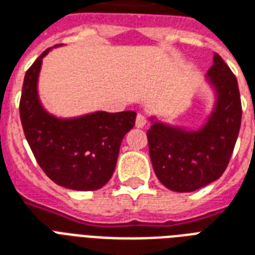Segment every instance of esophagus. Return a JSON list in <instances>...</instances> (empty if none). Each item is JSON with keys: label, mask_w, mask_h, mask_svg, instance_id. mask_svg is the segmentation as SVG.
I'll return each mask as SVG.
<instances>
[{"label": "esophagus", "mask_w": 255, "mask_h": 255, "mask_svg": "<svg viewBox=\"0 0 255 255\" xmlns=\"http://www.w3.org/2000/svg\"><path fill=\"white\" fill-rule=\"evenodd\" d=\"M145 124H147V118H145V115H143V114L136 115V122H135L136 127L143 128Z\"/></svg>", "instance_id": "esophagus-1"}]
</instances>
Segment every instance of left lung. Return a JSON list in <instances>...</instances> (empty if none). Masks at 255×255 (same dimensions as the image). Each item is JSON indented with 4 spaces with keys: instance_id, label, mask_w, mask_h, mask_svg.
<instances>
[{
    "instance_id": "1",
    "label": "left lung",
    "mask_w": 255,
    "mask_h": 255,
    "mask_svg": "<svg viewBox=\"0 0 255 255\" xmlns=\"http://www.w3.org/2000/svg\"><path fill=\"white\" fill-rule=\"evenodd\" d=\"M207 76L218 100L205 127L187 132L153 123L147 131L153 171L172 191H195L219 179L236 147L242 119L237 77L217 53Z\"/></svg>"
}]
</instances>
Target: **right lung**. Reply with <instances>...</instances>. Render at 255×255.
I'll use <instances>...</instances> for the list:
<instances>
[{
    "mask_svg": "<svg viewBox=\"0 0 255 255\" xmlns=\"http://www.w3.org/2000/svg\"><path fill=\"white\" fill-rule=\"evenodd\" d=\"M46 49L25 73L19 119L37 163L54 183L77 191L102 188L111 179L124 135L136 112H95L77 119H57L42 108L37 79Z\"/></svg>",
    "mask_w": 255,
    "mask_h": 255,
    "instance_id": "1",
    "label": "right lung"
}]
</instances>
